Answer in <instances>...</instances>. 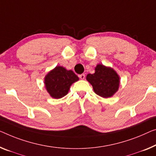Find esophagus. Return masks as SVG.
Returning <instances> with one entry per match:
<instances>
[{"instance_id": "34e87169", "label": "esophagus", "mask_w": 156, "mask_h": 156, "mask_svg": "<svg viewBox=\"0 0 156 156\" xmlns=\"http://www.w3.org/2000/svg\"><path fill=\"white\" fill-rule=\"evenodd\" d=\"M79 78L80 79H82V80H84L85 78V74H80V75H79Z\"/></svg>"}]
</instances>
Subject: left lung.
I'll return each mask as SVG.
<instances>
[{"label": "left lung", "mask_w": 156, "mask_h": 156, "mask_svg": "<svg viewBox=\"0 0 156 156\" xmlns=\"http://www.w3.org/2000/svg\"><path fill=\"white\" fill-rule=\"evenodd\" d=\"M94 70V73H89L86 76L94 92L104 98L112 97L119 88L120 78L118 73L112 68L103 64H97Z\"/></svg>", "instance_id": "obj_1"}]
</instances>
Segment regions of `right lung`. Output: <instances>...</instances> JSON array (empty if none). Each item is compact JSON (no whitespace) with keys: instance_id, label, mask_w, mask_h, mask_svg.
<instances>
[{"instance_id":"right-lung-1","label":"right lung","mask_w":156,"mask_h":156,"mask_svg":"<svg viewBox=\"0 0 156 156\" xmlns=\"http://www.w3.org/2000/svg\"><path fill=\"white\" fill-rule=\"evenodd\" d=\"M79 78L73 71L57 66L45 77V86L52 98L60 99L68 94L69 88Z\"/></svg>"}]
</instances>
